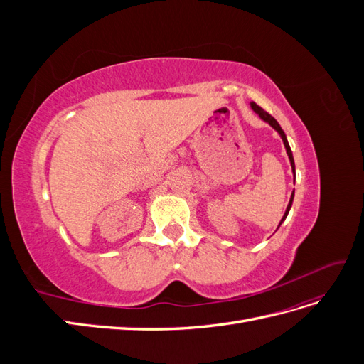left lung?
I'll list each match as a JSON object with an SVG mask.
<instances>
[{
	"label": "left lung",
	"mask_w": 364,
	"mask_h": 364,
	"mask_svg": "<svg viewBox=\"0 0 364 364\" xmlns=\"http://www.w3.org/2000/svg\"><path fill=\"white\" fill-rule=\"evenodd\" d=\"M250 106H252V109L253 111H255L264 121H267V123L278 132V134L281 135V138H282V141H284V146H285V150H287V155H289V158H290V164H291V170H293V173H294V161H293V153H291V149H290V146H289V141H287V138H285V134H284V130L281 129V126L278 124V121L274 119L270 114H267L266 111H264L262 107H259L257 103H250ZM293 196H294V191H293V194H291V199H290V202H289V206H287V211H285V214H284V217H282V220H281V223L284 222L285 220V217H287V214H289V211H290V208H291V203H293ZM281 223H279V226H281Z\"/></svg>",
	"instance_id": "8db88e82"
}]
</instances>
